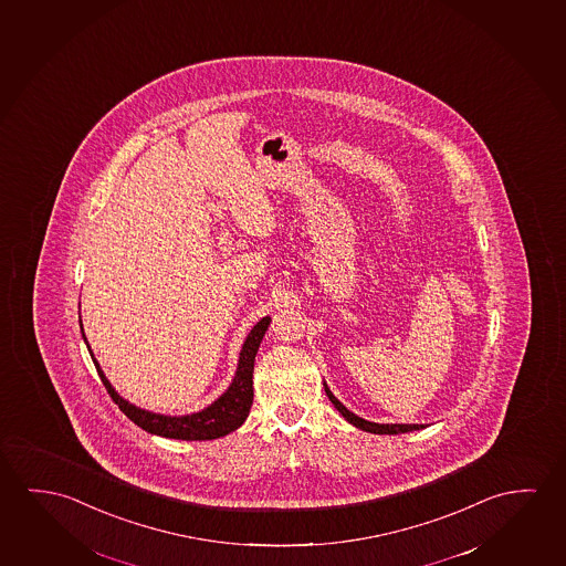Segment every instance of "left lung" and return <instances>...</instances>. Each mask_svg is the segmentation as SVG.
I'll return each instance as SVG.
<instances>
[{"label":"left lung","instance_id":"8db88e82","mask_svg":"<svg viewBox=\"0 0 566 566\" xmlns=\"http://www.w3.org/2000/svg\"><path fill=\"white\" fill-rule=\"evenodd\" d=\"M323 386H325L327 398H329L331 403L337 408L340 416L347 419L348 423H353V426L363 429V431H368V433H376V436H398V433H409V431H418V429L426 427L418 426V423H373V421H366V419L355 416L353 411H348V409L333 396V391L327 388V384H323Z\"/></svg>","mask_w":566,"mask_h":566}]
</instances>
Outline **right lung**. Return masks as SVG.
<instances>
[{
	"label": "right lung",
	"instance_id": "obj_1",
	"mask_svg": "<svg viewBox=\"0 0 566 566\" xmlns=\"http://www.w3.org/2000/svg\"><path fill=\"white\" fill-rule=\"evenodd\" d=\"M270 317H262L261 322L252 327L251 333L244 339L243 348L239 353V365H237L235 378L231 386L227 388L218 400L213 401L208 408L190 413V416H163V413H153L147 409L137 408L114 390V386L105 378L102 366L96 357L92 355V348L87 345L86 335L82 329V319H80V329L82 337L86 343L87 350L92 355V360L96 365L97 375L104 382L105 390L112 396V400L119 406L123 413L140 429L153 436L168 437V439H182V441H209V439H219L235 431L243 426L244 419L249 416L252 406V370H254V357L261 347L262 337L269 329Z\"/></svg>",
	"mask_w": 566,
	"mask_h": 566
}]
</instances>
